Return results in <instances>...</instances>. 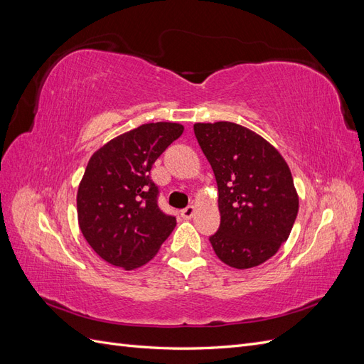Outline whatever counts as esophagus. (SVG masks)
<instances>
[{
  "instance_id": "1",
  "label": "esophagus",
  "mask_w": 364,
  "mask_h": 364,
  "mask_svg": "<svg viewBox=\"0 0 364 364\" xmlns=\"http://www.w3.org/2000/svg\"><path fill=\"white\" fill-rule=\"evenodd\" d=\"M194 214H196V208H194L193 205L183 208L182 211H181V215H182V218H185V220H190V218H193V215H194Z\"/></svg>"
}]
</instances>
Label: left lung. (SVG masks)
<instances>
[{
  "mask_svg": "<svg viewBox=\"0 0 364 364\" xmlns=\"http://www.w3.org/2000/svg\"><path fill=\"white\" fill-rule=\"evenodd\" d=\"M194 135L218 188L215 255L234 269L259 266L287 241L299 209L289 165L270 142L229 121L197 123Z\"/></svg>",
  "mask_w": 364,
  "mask_h": 364,
  "instance_id": "obj_1",
  "label": "left lung"
}]
</instances>
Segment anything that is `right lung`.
Returning <instances> with one entry per match:
<instances>
[{"instance_id":"add662e5","label":"right lung","mask_w":364,"mask_h":364,"mask_svg":"<svg viewBox=\"0 0 364 364\" xmlns=\"http://www.w3.org/2000/svg\"><path fill=\"white\" fill-rule=\"evenodd\" d=\"M183 132L178 123H149L97 150L77 193L85 240L98 257L132 270L156 255L176 217L161 211L151 165Z\"/></svg>"}]
</instances>
